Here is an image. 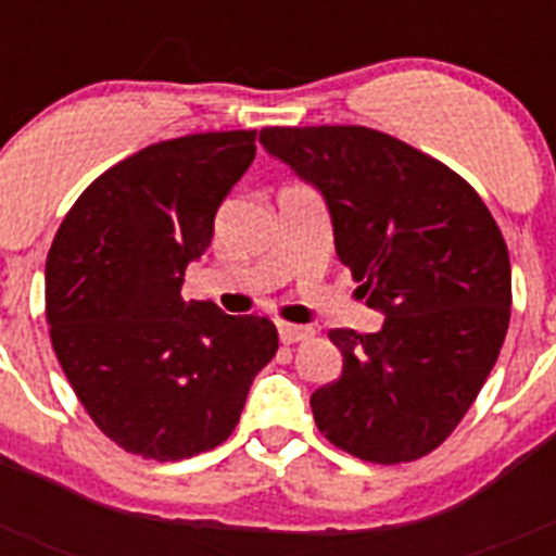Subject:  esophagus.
I'll return each instance as SVG.
<instances>
[{
  "label": "esophagus",
  "instance_id": "1",
  "mask_svg": "<svg viewBox=\"0 0 556 556\" xmlns=\"http://www.w3.org/2000/svg\"><path fill=\"white\" fill-rule=\"evenodd\" d=\"M314 328L308 326H292V323H278V337H281L283 345H294V342H306L312 339Z\"/></svg>",
  "mask_w": 556,
  "mask_h": 556
}]
</instances>
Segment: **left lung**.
<instances>
[{
    "instance_id": "1",
    "label": "left lung",
    "mask_w": 556,
    "mask_h": 556,
    "mask_svg": "<svg viewBox=\"0 0 556 556\" xmlns=\"http://www.w3.org/2000/svg\"><path fill=\"white\" fill-rule=\"evenodd\" d=\"M258 139L320 189L339 262L387 314L376 333L328 331L342 376L312 395L314 424L376 465L431 454L507 337L513 273L493 214L443 161L372 127H264Z\"/></svg>"
}]
</instances>
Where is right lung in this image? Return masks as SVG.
Masks as SVG:
<instances>
[{
  "mask_svg": "<svg viewBox=\"0 0 556 556\" xmlns=\"http://www.w3.org/2000/svg\"><path fill=\"white\" fill-rule=\"evenodd\" d=\"M253 159L255 130L144 147L83 191L49 248L55 356L97 429L130 454L178 462L217 448L278 351L267 317L180 294Z\"/></svg>",
  "mask_w": 556,
  "mask_h": 556,
  "instance_id": "add662e5",
  "label": "right lung"
}]
</instances>
